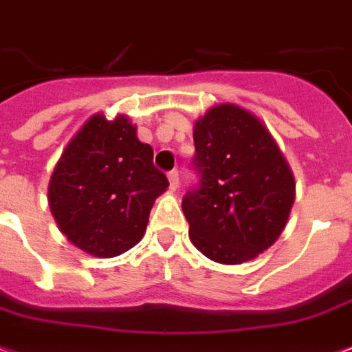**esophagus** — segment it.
Returning <instances> with one entry per match:
<instances>
[{"instance_id":"1","label":"esophagus","mask_w":352,"mask_h":352,"mask_svg":"<svg viewBox=\"0 0 352 352\" xmlns=\"http://www.w3.org/2000/svg\"><path fill=\"white\" fill-rule=\"evenodd\" d=\"M168 184H170V191H176L179 187V174L178 170H173L168 173Z\"/></svg>"}]
</instances>
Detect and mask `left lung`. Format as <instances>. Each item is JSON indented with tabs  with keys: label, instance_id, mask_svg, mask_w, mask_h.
Instances as JSON below:
<instances>
[{
	"label": "left lung",
	"instance_id": "obj_1",
	"mask_svg": "<svg viewBox=\"0 0 352 352\" xmlns=\"http://www.w3.org/2000/svg\"><path fill=\"white\" fill-rule=\"evenodd\" d=\"M193 140L201 184L182 201L189 238L214 263H248L283 232L294 174L268 127L234 102L206 110Z\"/></svg>",
	"mask_w": 352,
	"mask_h": 352
}]
</instances>
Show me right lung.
Segmentation results:
<instances>
[{"label":"right lung","instance_id":"right-lung-1","mask_svg":"<svg viewBox=\"0 0 352 352\" xmlns=\"http://www.w3.org/2000/svg\"><path fill=\"white\" fill-rule=\"evenodd\" d=\"M168 179L153 166L129 116L97 112L74 135L48 184V204L61 234L91 257L110 258L137 245Z\"/></svg>","mask_w":352,"mask_h":352}]
</instances>
